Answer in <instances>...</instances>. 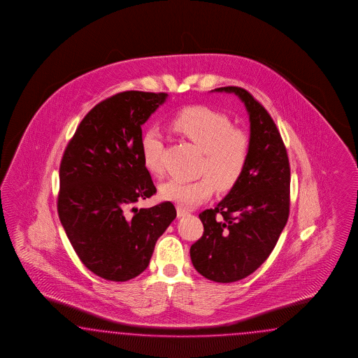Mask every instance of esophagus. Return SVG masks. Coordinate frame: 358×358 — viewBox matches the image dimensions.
<instances>
[{
    "mask_svg": "<svg viewBox=\"0 0 358 358\" xmlns=\"http://www.w3.org/2000/svg\"><path fill=\"white\" fill-rule=\"evenodd\" d=\"M187 214H189L187 210H185L182 207L177 206V217H185V215H187Z\"/></svg>",
    "mask_w": 358,
    "mask_h": 358,
    "instance_id": "esophagus-1",
    "label": "esophagus"
}]
</instances>
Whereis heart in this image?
<instances>
[{"mask_svg": "<svg viewBox=\"0 0 358 358\" xmlns=\"http://www.w3.org/2000/svg\"><path fill=\"white\" fill-rule=\"evenodd\" d=\"M169 129L203 151L199 166V174L203 176L193 181H165L159 186L162 199L190 208L208 199L215 187L226 193L240 182L250 163V139L245 131L234 126L227 114L208 106L186 108L171 118ZM163 136L159 130L144 131L141 138V163L153 176L163 172Z\"/></svg>", "mask_w": 358, "mask_h": 358, "instance_id": "1", "label": "heart"}]
</instances>
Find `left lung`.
<instances>
[{
    "label": "left lung",
    "mask_w": 358,
    "mask_h": 358,
    "mask_svg": "<svg viewBox=\"0 0 358 358\" xmlns=\"http://www.w3.org/2000/svg\"><path fill=\"white\" fill-rule=\"evenodd\" d=\"M215 90L238 94L250 113V163L227 196L199 214L203 234L190 257L205 278L228 283L252 274L274 250L290 213V164L271 114L248 90Z\"/></svg>",
    "instance_id": "left-lung-1"
}]
</instances>
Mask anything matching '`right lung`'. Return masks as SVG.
<instances>
[{
	"mask_svg": "<svg viewBox=\"0 0 358 358\" xmlns=\"http://www.w3.org/2000/svg\"><path fill=\"white\" fill-rule=\"evenodd\" d=\"M166 93L120 92L92 108L65 147L57 214L78 259L108 281L145 271L157 238L177 215L166 201L134 205L156 194L141 163V124Z\"/></svg>",
	"mask_w": 358,
	"mask_h": 358,
	"instance_id": "add662e5",
	"label": "right lung"
}]
</instances>
